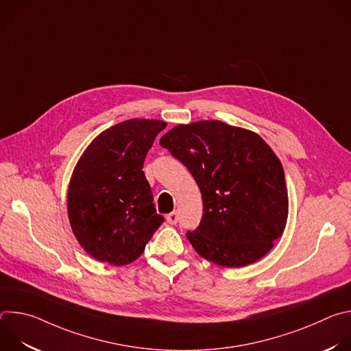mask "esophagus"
<instances>
[{"label": "esophagus", "instance_id": "obj_1", "mask_svg": "<svg viewBox=\"0 0 351 351\" xmlns=\"http://www.w3.org/2000/svg\"><path fill=\"white\" fill-rule=\"evenodd\" d=\"M167 221H168V223H171V225H176V223H178V221H179L178 213H176V211H173V213L168 214V215H167Z\"/></svg>", "mask_w": 351, "mask_h": 351}]
</instances>
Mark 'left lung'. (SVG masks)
I'll use <instances>...</instances> for the list:
<instances>
[{"instance_id": "8db88e82", "label": "left lung", "mask_w": 351, "mask_h": 351, "mask_svg": "<svg viewBox=\"0 0 351 351\" xmlns=\"http://www.w3.org/2000/svg\"><path fill=\"white\" fill-rule=\"evenodd\" d=\"M160 144L193 175L204 215L186 236L203 258L228 268L264 257L286 226L285 172L254 132L221 121L178 125Z\"/></svg>"}]
</instances>
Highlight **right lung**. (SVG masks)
<instances>
[{
    "label": "right lung",
    "mask_w": 351,
    "mask_h": 351,
    "mask_svg": "<svg viewBox=\"0 0 351 351\" xmlns=\"http://www.w3.org/2000/svg\"><path fill=\"white\" fill-rule=\"evenodd\" d=\"M165 122L129 119L98 134L80 157L68 189V215L79 244L111 265L137 260L162 225L143 164Z\"/></svg>",
    "instance_id": "right-lung-1"
}]
</instances>
